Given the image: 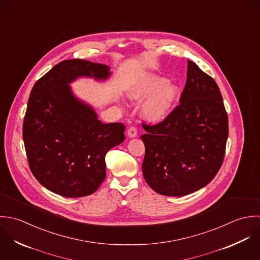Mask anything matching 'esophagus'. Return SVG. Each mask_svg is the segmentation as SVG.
Wrapping results in <instances>:
<instances>
[{
    "mask_svg": "<svg viewBox=\"0 0 260 260\" xmlns=\"http://www.w3.org/2000/svg\"><path fill=\"white\" fill-rule=\"evenodd\" d=\"M127 136L129 138H136L138 136V128L136 126H131L127 129Z\"/></svg>",
    "mask_w": 260,
    "mask_h": 260,
    "instance_id": "obj_1",
    "label": "esophagus"
}]
</instances>
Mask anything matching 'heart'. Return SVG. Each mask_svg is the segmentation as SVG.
Wrapping results in <instances>:
<instances>
[{
	"label": "heart",
	"instance_id": "1",
	"mask_svg": "<svg viewBox=\"0 0 260 260\" xmlns=\"http://www.w3.org/2000/svg\"><path fill=\"white\" fill-rule=\"evenodd\" d=\"M152 94L142 106V113L150 121L162 120L180 98V87L160 76L149 74L137 81L128 90L134 101H142Z\"/></svg>",
	"mask_w": 260,
	"mask_h": 260
}]
</instances>
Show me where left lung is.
<instances>
[{
    "instance_id": "obj_1",
    "label": "left lung",
    "mask_w": 260,
    "mask_h": 260,
    "mask_svg": "<svg viewBox=\"0 0 260 260\" xmlns=\"http://www.w3.org/2000/svg\"><path fill=\"white\" fill-rule=\"evenodd\" d=\"M143 174L156 193L180 197L208 185L220 170L228 139V116L215 80L188 60L187 81L162 121L142 123Z\"/></svg>"
}]
</instances>
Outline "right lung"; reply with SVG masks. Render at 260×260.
Wrapping results in <instances>:
<instances>
[{"label": "right lung", "instance_id": "add662e5", "mask_svg": "<svg viewBox=\"0 0 260 260\" xmlns=\"http://www.w3.org/2000/svg\"><path fill=\"white\" fill-rule=\"evenodd\" d=\"M109 67L82 59L59 62L34 84L23 122L30 170L55 194L78 198L104 182L105 155L124 141L121 122L103 123L68 85L80 76L106 79Z\"/></svg>", "mask_w": 260, "mask_h": 260}]
</instances>
